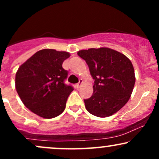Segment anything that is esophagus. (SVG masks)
<instances>
[{
  "label": "esophagus",
  "mask_w": 159,
  "mask_h": 159,
  "mask_svg": "<svg viewBox=\"0 0 159 159\" xmlns=\"http://www.w3.org/2000/svg\"><path fill=\"white\" fill-rule=\"evenodd\" d=\"M82 84H83V81H82V80H80V81H79V83L78 84H77L75 85V87H76V88L77 89H79L80 87H81L82 86Z\"/></svg>",
  "instance_id": "1"
}]
</instances>
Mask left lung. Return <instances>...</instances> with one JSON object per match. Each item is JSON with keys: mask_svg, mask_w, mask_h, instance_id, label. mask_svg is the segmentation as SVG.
Wrapping results in <instances>:
<instances>
[{"mask_svg": "<svg viewBox=\"0 0 159 159\" xmlns=\"http://www.w3.org/2000/svg\"><path fill=\"white\" fill-rule=\"evenodd\" d=\"M88 65L95 80L93 93L84 100L89 113L107 117L123 107L131 97L135 75L130 60L123 54L106 47L78 52Z\"/></svg>", "mask_w": 159, "mask_h": 159, "instance_id": "1", "label": "left lung"}]
</instances>
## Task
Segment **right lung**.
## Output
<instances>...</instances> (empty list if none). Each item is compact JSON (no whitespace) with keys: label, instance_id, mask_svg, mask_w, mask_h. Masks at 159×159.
I'll return each instance as SVG.
<instances>
[{"label":"right lung","instance_id":"add662e5","mask_svg":"<svg viewBox=\"0 0 159 159\" xmlns=\"http://www.w3.org/2000/svg\"><path fill=\"white\" fill-rule=\"evenodd\" d=\"M69 57L67 52L42 49L16 72V89L21 102L40 117H56L65 110L73 88L63 83L68 73L62 64Z\"/></svg>","mask_w":159,"mask_h":159}]
</instances>
